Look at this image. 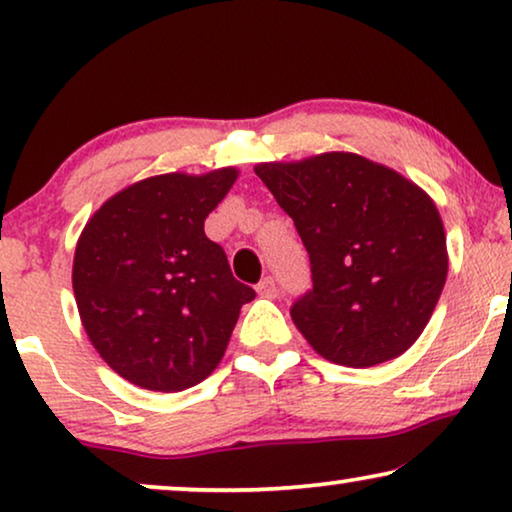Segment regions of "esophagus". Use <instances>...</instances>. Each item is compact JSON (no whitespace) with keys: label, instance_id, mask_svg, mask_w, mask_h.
Returning <instances> with one entry per match:
<instances>
[{"label":"esophagus","instance_id":"esophagus-1","mask_svg":"<svg viewBox=\"0 0 512 512\" xmlns=\"http://www.w3.org/2000/svg\"><path fill=\"white\" fill-rule=\"evenodd\" d=\"M256 291L261 293L263 298H275V296H277V284H275V279H272V277H263L261 282H258Z\"/></svg>","mask_w":512,"mask_h":512}]
</instances>
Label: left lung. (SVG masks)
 <instances>
[{
	"label": "left lung",
	"mask_w": 512,
	"mask_h": 512,
	"mask_svg": "<svg viewBox=\"0 0 512 512\" xmlns=\"http://www.w3.org/2000/svg\"><path fill=\"white\" fill-rule=\"evenodd\" d=\"M254 172L310 254L312 289L293 303L291 319L314 352L352 368L401 356L429 324L447 277L433 200L398 172L345 151Z\"/></svg>",
	"instance_id": "obj_1"
}]
</instances>
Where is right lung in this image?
Here are the masks:
<instances>
[{"label": "right lung", "mask_w": 512, "mask_h": 512, "mask_svg": "<svg viewBox=\"0 0 512 512\" xmlns=\"http://www.w3.org/2000/svg\"><path fill=\"white\" fill-rule=\"evenodd\" d=\"M235 179V167H223L137 181L83 228L72 272L83 328L109 368L137 387L170 394L212 375L240 307L256 296L205 235Z\"/></svg>", "instance_id": "add662e5"}]
</instances>
